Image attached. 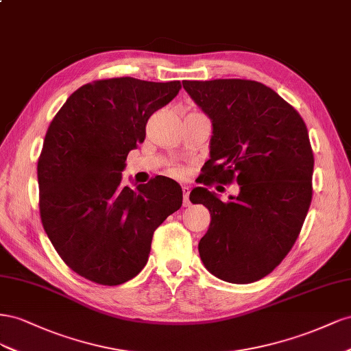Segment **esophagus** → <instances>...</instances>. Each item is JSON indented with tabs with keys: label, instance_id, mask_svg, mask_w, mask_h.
I'll list each match as a JSON object with an SVG mask.
<instances>
[{
	"label": "esophagus",
	"instance_id": "34e87169",
	"mask_svg": "<svg viewBox=\"0 0 351 351\" xmlns=\"http://www.w3.org/2000/svg\"><path fill=\"white\" fill-rule=\"evenodd\" d=\"M182 193H184V199H182V204L184 207H188L189 204H191V202H189V188L186 185L182 186Z\"/></svg>",
	"mask_w": 351,
	"mask_h": 351
}]
</instances>
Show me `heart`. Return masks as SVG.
Wrapping results in <instances>:
<instances>
[{"mask_svg":"<svg viewBox=\"0 0 351 351\" xmlns=\"http://www.w3.org/2000/svg\"><path fill=\"white\" fill-rule=\"evenodd\" d=\"M175 173H176V175H179L181 172H179V170H175Z\"/></svg>","mask_w":351,"mask_h":351,"instance_id":"obj_1","label":"heart"}]
</instances>
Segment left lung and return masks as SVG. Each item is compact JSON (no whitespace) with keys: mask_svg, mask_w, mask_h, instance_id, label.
I'll list each match as a JSON object with an SVG mask.
<instances>
[{"mask_svg":"<svg viewBox=\"0 0 351 351\" xmlns=\"http://www.w3.org/2000/svg\"><path fill=\"white\" fill-rule=\"evenodd\" d=\"M212 120L210 158L199 184L239 185L222 202L204 186L189 199L208 208L198 252L206 269L232 284L265 278L298 238L312 203L313 152L304 120L274 89L247 79L182 81Z\"/></svg>","mask_w":351,"mask_h":351,"instance_id":"obj_1","label":"left lung"}]
</instances>
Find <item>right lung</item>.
Instances as JSON below:
<instances>
[{"label": "right lung", "mask_w": 351, "mask_h": 351, "mask_svg": "<svg viewBox=\"0 0 351 351\" xmlns=\"http://www.w3.org/2000/svg\"><path fill=\"white\" fill-rule=\"evenodd\" d=\"M179 89V81H94L76 89L48 126L38 158L39 213L58 256L88 281L113 287L136 276L154 231L182 206V188L170 178L122 185L149 116Z\"/></svg>", "instance_id": "add662e5"}]
</instances>
